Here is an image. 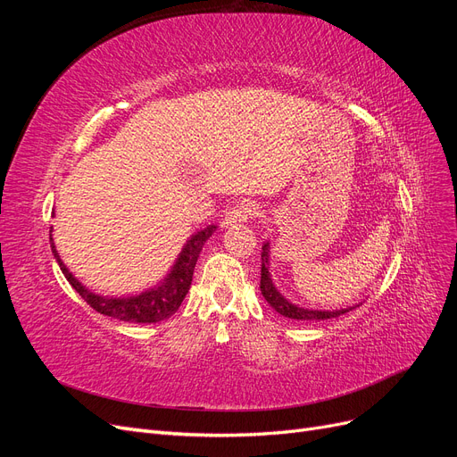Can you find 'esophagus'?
Instances as JSON below:
<instances>
[{
	"instance_id": "1",
	"label": "esophagus",
	"mask_w": 457,
	"mask_h": 457,
	"mask_svg": "<svg viewBox=\"0 0 457 457\" xmlns=\"http://www.w3.org/2000/svg\"><path fill=\"white\" fill-rule=\"evenodd\" d=\"M259 213V205L252 200H242L234 204L230 210L225 213L223 219V227H232V225H240L247 223V219H252Z\"/></svg>"
}]
</instances>
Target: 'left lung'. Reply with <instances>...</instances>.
I'll list each match as a JSON object with an SVG mask.
<instances>
[{
	"instance_id": "left-lung-1",
	"label": "left lung",
	"mask_w": 457,
	"mask_h": 457,
	"mask_svg": "<svg viewBox=\"0 0 457 457\" xmlns=\"http://www.w3.org/2000/svg\"><path fill=\"white\" fill-rule=\"evenodd\" d=\"M261 294L262 297L267 299L269 305L286 318H292V320H328V318H337L345 312L353 311L354 307L349 309H339V311H316V309H305V307H299L295 303L287 301L278 289H276L272 278H270V267H269V259H270V245L269 242L262 244L261 247Z\"/></svg>"
}]
</instances>
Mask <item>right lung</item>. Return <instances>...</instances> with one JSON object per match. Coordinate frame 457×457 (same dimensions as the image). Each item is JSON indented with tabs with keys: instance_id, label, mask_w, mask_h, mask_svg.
Returning a JSON list of instances; mask_svg holds the SVG:
<instances>
[{
	"instance_id": "1",
	"label": "right lung",
	"mask_w": 457,
	"mask_h": 457,
	"mask_svg": "<svg viewBox=\"0 0 457 457\" xmlns=\"http://www.w3.org/2000/svg\"><path fill=\"white\" fill-rule=\"evenodd\" d=\"M215 228H217L215 225H207L205 228L192 234V237L187 240V244L183 245V250L179 253L175 265L171 267L168 276H165V278L154 287L146 289V292L139 295H129V297H108V295H99L91 292V289H87L71 270L66 269L61 255L57 253V250H54L51 234H49V240H51L53 255L57 259L64 278L71 282V286L76 289L89 307H93L96 312H101L104 316L118 318L121 322L152 324V322L165 320V318H170L171 314L177 312L179 307H181V303L190 289L192 274H195V267H196L202 247L205 240L215 232Z\"/></svg>"
}]
</instances>
